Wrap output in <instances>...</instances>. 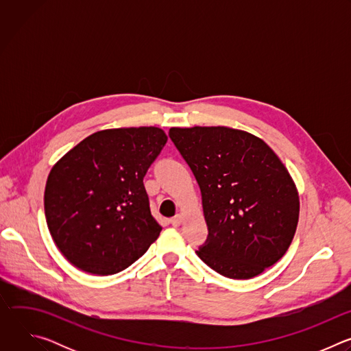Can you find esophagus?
Returning <instances> with one entry per match:
<instances>
[{"instance_id":"1","label":"esophagus","mask_w":351,"mask_h":351,"mask_svg":"<svg viewBox=\"0 0 351 351\" xmlns=\"http://www.w3.org/2000/svg\"><path fill=\"white\" fill-rule=\"evenodd\" d=\"M171 223H172L173 226H180V223H182V215H180V214L175 215V217L171 219Z\"/></svg>"}]
</instances>
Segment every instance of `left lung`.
I'll return each mask as SVG.
<instances>
[{
    "mask_svg": "<svg viewBox=\"0 0 351 351\" xmlns=\"http://www.w3.org/2000/svg\"><path fill=\"white\" fill-rule=\"evenodd\" d=\"M169 137L202 190L208 239L197 256L230 279L278 263L294 237L300 199L274 149L226 126L171 128Z\"/></svg>",
    "mask_w": 351,
    "mask_h": 351,
    "instance_id": "8db88e82",
    "label": "left lung"
}]
</instances>
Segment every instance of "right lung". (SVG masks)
<instances>
[{
  "label": "right lung",
  "mask_w": 351,
  "mask_h": 351,
  "mask_svg": "<svg viewBox=\"0 0 351 351\" xmlns=\"http://www.w3.org/2000/svg\"><path fill=\"white\" fill-rule=\"evenodd\" d=\"M168 137L156 126L99 130L53 167L45 219L62 256L93 275H114L138 260L162 228L143 183Z\"/></svg>",
  "instance_id": "add662e5"
}]
</instances>
